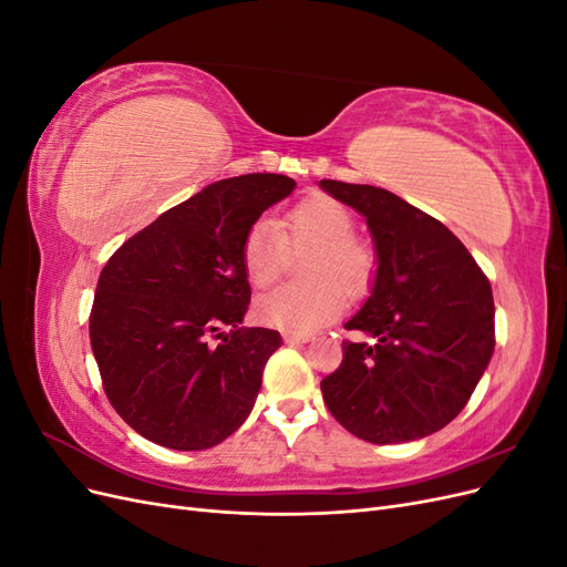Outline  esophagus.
Listing matches in <instances>:
<instances>
[{
	"instance_id": "obj_1",
	"label": "esophagus",
	"mask_w": 567,
	"mask_h": 567,
	"mask_svg": "<svg viewBox=\"0 0 567 567\" xmlns=\"http://www.w3.org/2000/svg\"><path fill=\"white\" fill-rule=\"evenodd\" d=\"M310 340V336H296V333H284V342L288 346H302V342Z\"/></svg>"
}]
</instances>
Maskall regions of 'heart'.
I'll return each instance as SVG.
<instances>
[{"label": "heart", "instance_id": "1", "mask_svg": "<svg viewBox=\"0 0 567 567\" xmlns=\"http://www.w3.org/2000/svg\"><path fill=\"white\" fill-rule=\"evenodd\" d=\"M302 277L255 300V319L286 333H312L346 310V296H364L375 274L373 250L354 236V217L331 196L296 203L279 225L267 217L252 221L241 241V267L255 288L277 281L288 250H305Z\"/></svg>", "mask_w": 567, "mask_h": 567}]
</instances>
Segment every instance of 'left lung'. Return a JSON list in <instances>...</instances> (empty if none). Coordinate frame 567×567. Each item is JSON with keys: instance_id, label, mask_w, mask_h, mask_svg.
I'll return each instance as SVG.
<instances>
[{"instance_id": "1", "label": "left lung", "mask_w": 567, "mask_h": 567, "mask_svg": "<svg viewBox=\"0 0 567 567\" xmlns=\"http://www.w3.org/2000/svg\"><path fill=\"white\" fill-rule=\"evenodd\" d=\"M319 186L367 217L379 269L348 323L369 342H342L321 381L336 421L373 444L421 440L466 406L494 352L489 281L440 219L369 184Z\"/></svg>"}]
</instances>
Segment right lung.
<instances>
[{"mask_svg": "<svg viewBox=\"0 0 567 567\" xmlns=\"http://www.w3.org/2000/svg\"><path fill=\"white\" fill-rule=\"evenodd\" d=\"M293 188L269 173L208 184L127 238L101 269L92 352L109 402L146 440L208 450L248 419L281 336L241 326L250 302L241 241Z\"/></svg>", "mask_w": 567, "mask_h": 567, "instance_id": "obj_1", "label": "right lung"}]
</instances>
